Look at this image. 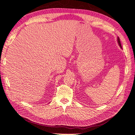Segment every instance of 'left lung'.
<instances>
[{
  "label": "left lung",
  "instance_id": "obj_1",
  "mask_svg": "<svg viewBox=\"0 0 135 135\" xmlns=\"http://www.w3.org/2000/svg\"><path fill=\"white\" fill-rule=\"evenodd\" d=\"M118 42L119 45L120 46V47H122V46H121V42H120V40H119V38H118Z\"/></svg>",
  "mask_w": 135,
  "mask_h": 135
}]
</instances>
